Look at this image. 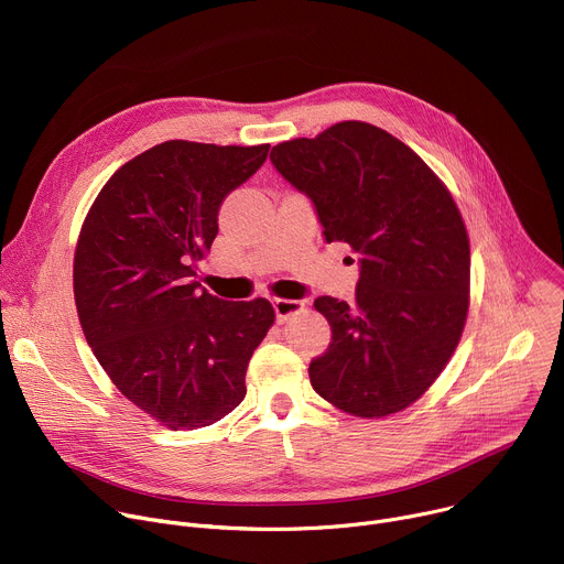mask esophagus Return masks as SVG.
Wrapping results in <instances>:
<instances>
[{
	"label": "esophagus",
	"instance_id": "obj_1",
	"mask_svg": "<svg viewBox=\"0 0 564 564\" xmlns=\"http://www.w3.org/2000/svg\"><path fill=\"white\" fill-rule=\"evenodd\" d=\"M272 307H274L276 321H279V324H283V321H288L292 314H296L303 307V303L301 301H292V299H274Z\"/></svg>",
	"mask_w": 564,
	"mask_h": 564
}]
</instances>
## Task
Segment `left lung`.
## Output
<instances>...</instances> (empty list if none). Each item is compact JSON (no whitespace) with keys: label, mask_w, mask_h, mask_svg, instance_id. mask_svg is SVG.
Instances as JSON below:
<instances>
[{"label":"left lung","mask_w":564,"mask_h":564,"mask_svg":"<svg viewBox=\"0 0 564 564\" xmlns=\"http://www.w3.org/2000/svg\"><path fill=\"white\" fill-rule=\"evenodd\" d=\"M270 160L310 198L328 243L359 257L352 307L314 301L333 341L310 361L312 388L357 417L404 411L464 330L470 250L455 200L411 147L368 122L281 142Z\"/></svg>","instance_id":"1"}]
</instances>
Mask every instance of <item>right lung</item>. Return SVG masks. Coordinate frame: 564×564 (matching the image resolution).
Returning a JSON list of instances; mask_svg holds the SVG:
<instances>
[{
  "label": "right lung",
  "mask_w": 564,
  "mask_h": 564,
  "mask_svg": "<svg viewBox=\"0 0 564 564\" xmlns=\"http://www.w3.org/2000/svg\"><path fill=\"white\" fill-rule=\"evenodd\" d=\"M270 144L167 140L122 165L77 238L73 292L85 337L118 390L174 431L209 426L246 397L268 299L223 301L196 281L223 200Z\"/></svg>",
  "instance_id": "1"
}]
</instances>
